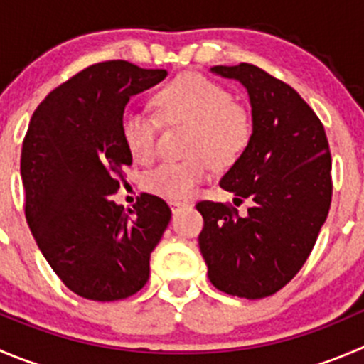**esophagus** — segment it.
I'll list each match as a JSON object with an SVG mask.
<instances>
[{
    "label": "esophagus",
    "mask_w": 364,
    "mask_h": 364,
    "mask_svg": "<svg viewBox=\"0 0 364 364\" xmlns=\"http://www.w3.org/2000/svg\"><path fill=\"white\" fill-rule=\"evenodd\" d=\"M169 205H171L173 214H175V213H178L180 209H184V207H188L189 203L188 202H178V200H171V202H169Z\"/></svg>",
    "instance_id": "esophagus-1"
}]
</instances>
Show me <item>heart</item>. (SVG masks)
Returning <instances> with one entry per match:
<instances>
[{"label": "heart", "instance_id": "1", "mask_svg": "<svg viewBox=\"0 0 364 364\" xmlns=\"http://www.w3.org/2000/svg\"><path fill=\"white\" fill-rule=\"evenodd\" d=\"M159 116L168 123H189L182 161L161 162L146 173L144 188L168 200H188L207 180L216 164H230L254 139V117L247 105L234 102L230 91L213 78L189 73L178 76L155 96ZM121 139L136 161L150 162L155 155L159 117L137 107H124L119 119Z\"/></svg>", "mask_w": 364, "mask_h": 364}]
</instances>
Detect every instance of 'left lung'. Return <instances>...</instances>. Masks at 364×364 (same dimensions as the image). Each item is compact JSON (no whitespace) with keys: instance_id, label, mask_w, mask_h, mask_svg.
Listing matches in <instances>:
<instances>
[{"instance_id":"1","label":"left lung","mask_w":364,"mask_h":364,"mask_svg":"<svg viewBox=\"0 0 364 364\" xmlns=\"http://www.w3.org/2000/svg\"><path fill=\"white\" fill-rule=\"evenodd\" d=\"M214 73L247 87L254 139L220 186L250 198L247 216L232 203L202 200L200 252L214 288L240 299H264L306 264L332 200V159L323 123L302 96L264 69L241 62Z\"/></svg>"}]
</instances>
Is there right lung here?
<instances>
[{
	"instance_id": "obj_1",
	"label": "right lung",
	"mask_w": 364,
	"mask_h": 364,
	"mask_svg": "<svg viewBox=\"0 0 364 364\" xmlns=\"http://www.w3.org/2000/svg\"><path fill=\"white\" fill-rule=\"evenodd\" d=\"M166 75L127 60L98 62L55 87L30 119L21 150L24 216L51 269L82 299H128L150 277V254L171 209L141 193L124 210L112 196L132 164L121 112Z\"/></svg>"
}]
</instances>
